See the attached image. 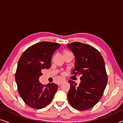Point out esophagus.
Returning <instances> with one entry per match:
<instances>
[{
  "label": "esophagus",
  "instance_id": "34e87169",
  "mask_svg": "<svg viewBox=\"0 0 123 123\" xmlns=\"http://www.w3.org/2000/svg\"><path fill=\"white\" fill-rule=\"evenodd\" d=\"M65 82V80H64V79H63V80H62L61 81H60L59 83H58V85L59 86V85H62V83H63V82Z\"/></svg>",
  "mask_w": 123,
  "mask_h": 123
}]
</instances>
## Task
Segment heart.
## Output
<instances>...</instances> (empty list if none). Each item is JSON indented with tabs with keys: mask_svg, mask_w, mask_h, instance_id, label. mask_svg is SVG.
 <instances>
[{
	"mask_svg": "<svg viewBox=\"0 0 123 123\" xmlns=\"http://www.w3.org/2000/svg\"><path fill=\"white\" fill-rule=\"evenodd\" d=\"M65 52H67V51H65ZM61 74H65V72H64V71H63V70H62V71H61Z\"/></svg>",
	"mask_w": 123,
	"mask_h": 123,
	"instance_id": "1",
	"label": "heart"
}]
</instances>
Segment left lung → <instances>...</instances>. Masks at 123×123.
<instances>
[{
  "instance_id": "8db88e82",
  "label": "left lung",
  "mask_w": 123,
  "mask_h": 123,
  "mask_svg": "<svg viewBox=\"0 0 123 123\" xmlns=\"http://www.w3.org/2000/svg\"><path fill=\"white\" fill-rule=\"evenodd\" d=\"M75 56L74 69L72 75H81L78 86L69 80L70 87L68 101L78 110H87L93 107L101 98L107 83V74L102 55L91 45L79 42L68 44Z\"/></svg>"
}]
</instances>
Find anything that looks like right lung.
Returning a JSON list of instances; mask_svg holds the SVG:
<instances>
[{
    "label": "right lung",
    "mask_w": 123,
    "mask_h": 123,
    "mask_svg": "<svg viewBox=\"0 0 123 123\" xmlns=\"http://www.w3.org/2000/svg\"><path fill=\"white\" fill-rule=\"evenodd\" d=\"M61 45L40 42L27 49L20 57L15 74L18 91L23 101L35 109L45 107L51 102L58 86L43 85L39 82L41 70L49 69L53 53Z\"/></svg>",
    "instance_id": "add662e5"
}]
</instances>
